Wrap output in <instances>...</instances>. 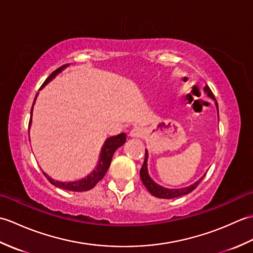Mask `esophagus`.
<instances>
[{
  "label": "esophagus",
  "instance_id": "1",
  "mask_svg": "<svg viewBox=\"0 0 253 253\" xmlns=\"http://www.w3.org/2000/svg\"><path fill=\"white\" fill-rule=\"evenodd\" d=\"M144 135H146V132H144V129H142L140 127H135L129 132V136L131 138H142Z\"/></svg>",
  "mask_w": 253,
  "mask_h": 253
}]
</instances>
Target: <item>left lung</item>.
Masks as SVG:
<instances>
[{"label": "left lung", "instance_id": "8db88e82", "mask_svg": "<svg viewBox=\"0 0 253 253\" xmlns=\"http://www.w3.org/2000/svg\"><path fill=\"white\" fill-rule=\"evenodd\" d=\"M204 92L208 93V95L210 96V98L215 101L216 109L218 111L217 102H216L215 98H214V95L212 93L211 89L209 88V85H206V87H204ZM148 157H149V154H148V151L146 150V155H144V162H143V165H142V168L140 169V178L142 180V184L146 186L148 191L151 193L152 196L157 197V198H161V199H173V198H177V197H181V196L188 195V193L196 189V188L198 187V185L200 184L201 180L203 179V177L206 176V174H204L200 179L195 182V184H192V185L188 186V187L179 188V189H169V188H164L162 186L158 185L157 182L153 181L151 177L149 176V173H148Z\"/></svg>", "mask_w": 253, "mask_h": 253}]
</instances>
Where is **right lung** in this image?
<instances>
[{
	"instance_id": "add662e5",
	"label": "right lung",
	"mask_w": 253,
	"mask_h": 253,
	"mask_svg": "<svg viewBox=\"0 0 253 253\" xmlns=\"http://www.w3.org/2000/svg\"><path fill=\"white\" fill-rule=\"evenodd\" d=\"M68 66L67 65H63L62 67L57 68L56 71L53 72L49 77L46 78L45 82L43 83V84L41 85L40 90L44 87L45 84H49L51 80L54 78L57 74H60L64 68H66ZM38 96V93L36 94V98H35V101H34V104H32V107H31V116H30V122H29V128H30V125H31V117H32V110H34V105H35V102H36V99ZM126 142V133H120V135L117 136H113V137H110L107 138L103 147H102L101 149V152H100V158H99V162H98V165L95 166V169L91 171V173L85 176L84 178H82L79 180H75V181H67V182H63V181H58V180H54L52 179L50 176H47L44 171L43 174L44 176L47 178V180H49L52 185H54L55 187H58V188H62V189H65V190H71V191H87V190H90L92 189V188L98 184V182L103 178L104 175L106 174L107 169H109L110 165H111V162H112V158H113V154H114V152L116 151V150L122 147L124 143Z\"/></svg>"
}]
</instances>
